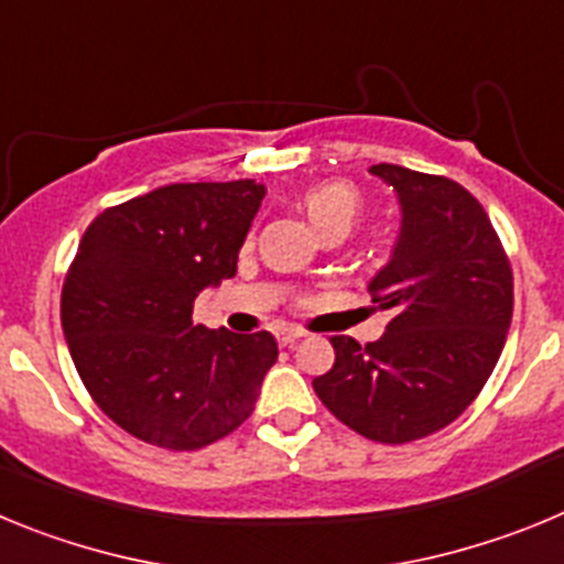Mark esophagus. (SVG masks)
I'll return each mask as SVG.
<instances>
[{
    "instance_id": "esophagus-1",
    "label": "esophagus",
    "mask_w": 564,
    "mask_h": 564,
    "mask_svg": "<svg viewBox=\"0 0 564 564\" xmlns=\"http://www.w3.org/2000/svg\"><path fill=\"white\" fill-rule=\"evenodd\" d=\"M302 336H305V333H302V330H279L276 333V341L282 344V347H291V344H296Z\"/></svg>"
}]
</instances>
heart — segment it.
I'll list each match as a JSON object with an SVG mask.
<instances>
[{
	"mask_svg": "<svg viewBox=\"0 0 564 564\" xmlns=\"http://www.w3.org/2000/svg\"><path fill=\"white\" fill-rule=\"evenodd\" d=\"M302 206H305L307 220L313 223L322 237L325 234H347L356 228L358 217H361V192H358L352 183L347 181H327L318 183V186H311L302 197Z\"/></svg>",
	"mask_w": 564,
	"mask_h": 564,
	"instance_id": "obj_1",
	"label": "heart"
}]
</instances>
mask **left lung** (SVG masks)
Instances as JSON below:
<instances>
[{"label": "left lung", "mask_w": 564, "mask_h": 564, "mask_svg": "<svg viewBox=\"0 0 564 564\" xmlns=\"http://www.w3.org/2000/svg\"><path fill=\"white\" fill-rule=\"evenodd\" d=\"M370 172L401 206L390 262L367 285L390 325L367 347L333 336L336 364L313 390L358 435L410 443L480 395L511 325L514 276L486 208L460 183L395 163Z\"/></svg>", "instance_id": "1"}]
</instances>
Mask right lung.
I'll return each instance as SVG.
<instances>
[{"label":"right lung","instance_id":"1","mask_svg":"<svg viewBox=\"0 0 564 564\" xmlns=\"http://www.w3.org/2000/svg\"><path fill=\"white\" fill-rule=\"evenodd\" d=\"M262 197L257 181L172 183L84 231L62 288L64 338L93 401L129 435L192 452L253 412L276 338L208 330L192 307L237 273Z\"/></svg>","mask_w":564,"mask_h":564}]
</instances>
